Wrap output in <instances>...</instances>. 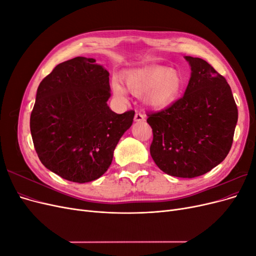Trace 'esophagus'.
<instances>
[{"label":"esophagus","instance_id":"1","mask_svg":"<svg viewBox=\"0 0 256 256\" xmlns=\"http://www.w3.org/2000/svg\"><path fill=\"white\" fill-rule=\"evenodd\" d=\"M144 120H145V116L142 113H140V112L136 113V115H134V122H144Z\"/></svg>","mask_w":256,"mask_h":256}]
</instances>
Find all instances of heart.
<instances>
[{"label": "heart", "mask_w": 256, "mask_h": 256, "mask_svg": "<svg viewBox=\"0 0 256 256\" xmlns=\"http://www.w3.org/2000/svg\"><path fill=\"white\" fill-rule=\"evenodd\" d=\"M127 90L136 96L144 95V104L161 111L173 106L180 97L184 80L182 74L166 66H146L129 69L122 74ZM113 94L124 98L126 88L118 80L112 81Z\"/></svg>", "instance_id": "heart-1"}]
</instances>
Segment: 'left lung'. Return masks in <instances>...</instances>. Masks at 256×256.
Segmentation results:
<instances>
[{
    "label": "left lung",
    "mask_w": 256,
    "mask_h": 256,
    "mask_svg": "<svg viewBox=\"0 0 256 256\" xmlns=\"http://www.w3.org/2000/svg\"><path fill=\"white\" fill-rule=\"evenodd\" d=\"M191 76L184 96L166 110L148 114L150 154L164 173L203 175L226 159L233 143L238 110L226 78L206 60L184 56Z\"/></svg>",
    "instance_id": "obj_1"
}]
</instances>
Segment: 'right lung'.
<instances>
[{"mask_svg": "<svg viewBox=\"0 0 256 256\" xmlns=\"http://www.w3.org/2000/svg\"><path fill=\"white\" fill-rule=\"evenodd\" d=\"M109 72L96 60L78 56L53 69L37 88L30 128L42 164L64 180L88 182L111 166L134 111L113 112Z\"/></svg>", "mask_w": 256, "mask_h": 256, "instance_id": "right-lung-1", "label": "right lung"}]
</instances>
